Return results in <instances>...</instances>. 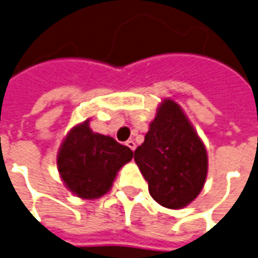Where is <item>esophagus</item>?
I'll list each match as a JSON object with an SVG mask.
<instances>
[{
  "mask_svg": "<svg viewBox=\"0 0 258 258\" xmlns=\"http://www.w3.org/2000/svg\"><path fill=\"white\" fill-rule=\"evenodd\" d=\"M125 145H127V146H128V148L131 149L133 152H134L135 148H137V145H135V142H134V141H131V139H130V141H127V142H125Z\"/></svg>",
  "mask_w": 258,
  "mask_h": 258,
  "instance_id": "34e87169",
  "label": "esophagus"
}]
</instances>
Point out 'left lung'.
Instances as JSON below:
<instances>
[{
  "label": "left lung",
  "mask_w": 258,
  "mask_h": 258,
  "mask_svg": "<svg viewBox=\"0 0 258 258\" xmlns=\"http://www.w3.org/2000/svg\"><path fill=\"white\" fill-rule=\"evenodd\" d=\"M134 160L156 202L169 209L187 207L204 187L207 149L182 108L164 100Z\"/></svg>",
  "instance_id": "left-lung-1"
}]
</instances>
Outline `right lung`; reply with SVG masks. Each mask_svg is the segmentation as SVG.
Wrapping results in <instances>:
<instances>
[{
	"instance_id": "obj_1",
	"label": "right lung",
	"mask_w": 258,
	"mask_h": 258,
	"mask_svg": "<svg viewBox=\"0 0 258 258\" xmlns=\"http://www.w3.org/2000/svg\"><path fill=\"white\" fill-rule=\"evenodd\" d=\"M131 158V149L112 137L93 133L86 120L71 130L62 141L57 168L62 182L74 194L95 200L109 191L117 171Z\"/></svg>"
}]
</instances>
